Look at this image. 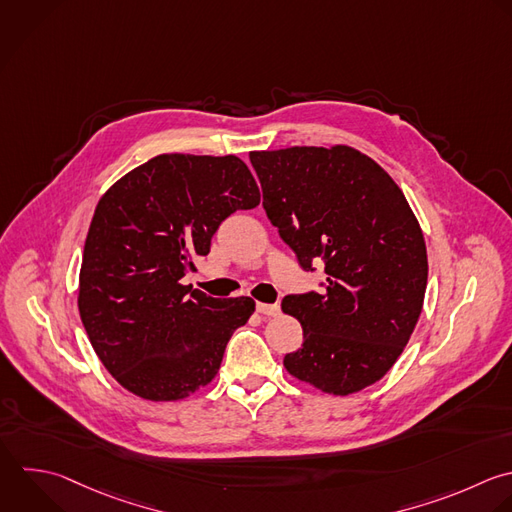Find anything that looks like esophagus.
Segmentation results:
<instances>
[{
    "mask_svg": "<svg viewBox=\"0 0 512 512\" xmlns=\"http://www.w3.org/2000/svg\"><path fill=\"white\" fill-rule=\"evenodd\" d=\"M256 310L264 316H278L280 314V306L278 304H264V302H258L256 304Z\"/></svg>",
    "mask_w": 512,
    "mask_h": 512,
    "instance_id": "1",
    "label": "esophagus"
}]
</instances>
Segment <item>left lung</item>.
Segmentation results:
<instances>
[{"label": "left lung", "mask_w": 512, "mask_h": 512, "mask_svg": "<svg viewBox=\"0 0 512 512\" xmlns=\"http://www.w3.org/2000/svg\"><path fill=\"white\" fill-rule=\"evenodd\" d=\"M264 210L300 266L324 262L320 292L282 310L302 324L284 368L314 388L348 396L380 380L422 312L428 260L420 224L396 182L350 146L250 152Z\"/></svg>", "instance_id": "1"}]
</instances>
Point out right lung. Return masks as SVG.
<instances>
[{
    "label": "right lung",
    "mask_w": 512,
    "mask_h": 512,
    "mask_svg": "<svg viewBox=\"0 0 512 512\" xmlns=\"http://www.w3.org/2000/svg\"><path fill=\"white\" fill-rule=\"evenodd\" d=\"M260 204L236 156L162 154L98 202L80 270L78 308L106 370L132 394L168 402L210 384L256 302L212 298L180 280L210 252L218 226Z\"/></svg>",
    "instance_id": "1"
}]
</instances>
